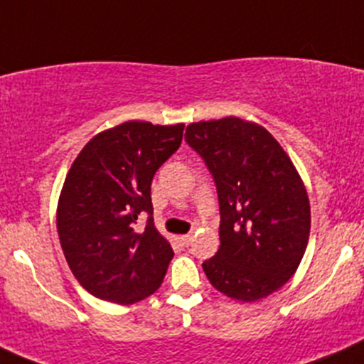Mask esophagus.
Listing matches in <instances>:
<instances>
[{
    "label": "esophagus",
    "instance_id": "obj_1",
    "mask_svg": "<svg viewBox=\"0 0 364 364\" xmlns=\"http://www.w3.org/2000/svg\"><path fill=\"white\" fill-rule=\"evenodd\" d=\"M179 240H181V243L185 245V247H188V245H192L193 236H192V234H185V236H181Z\"/></svg>",
    "mask_w": 364,
    "mask_h": 364
}]
</instances>
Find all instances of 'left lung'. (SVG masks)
<instances>
[{
	"mask_svg": "<svg viewBox=\"0 0 364 364\" xmlns=\"http://www.w3.org/2000/svg\"><path fill=\"white\" fill-rule=\"evenodd\" d=\"M185 141L211 172L220 205V248L203 269L216 291L257 301L296 273L310 236L303 181L277 139L240 117L200 121Z\"/></svg>",
	"mask_w": 364,
	"mask_h": 364,
	"instance_id": "1",
	"label": "left lung"
}]
</instances>
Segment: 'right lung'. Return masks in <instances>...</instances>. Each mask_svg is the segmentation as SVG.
Masks as SVG:
<instances>
[{
  "label": "right lung",
  "instance_id": "right-lung-1",
  "mask_svg": "<svg viewBox=\"0 0 364 364\" xmlns=\"http://www.w3.org/2000/svg\"><path fill=\"white\" fill-rule=\"evenodd\" d=\"M183 130L128 121L91 139L70 167L58 234L73 277L95 297L132 304L160 287L174 252L155 227L151 181L181 146Z\"/></svg>",
  "mask_w": 364,
  "mask_h": 364
}]
</instances>
